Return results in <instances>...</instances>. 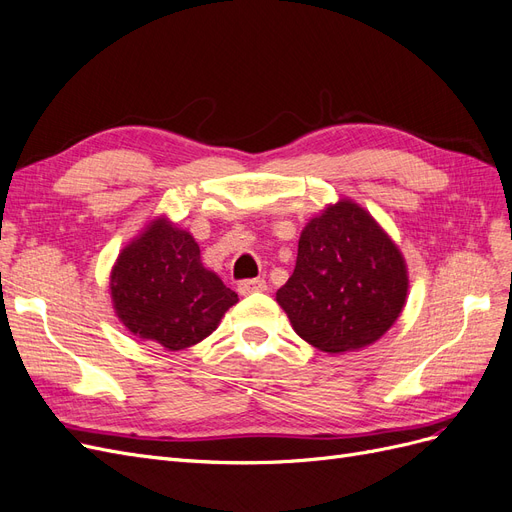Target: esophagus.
I'll return each instance as SVG.
<instances>
[{
	"instance_id": "obj_1",
	"label": "esophagus",
	"mask_w": 512,
	"mask_h": 512,
	"mask_svg": "<svg viewBox=\"0 0 512 512\" xmlns=\"http://www.w3.org/2000/svg\"><path fill=\"white\" fill-rule=\"evenodd\" d=\"M237 290L241 292V294H252V292H265L267 290V282L265 280H243V282H239V286H237Z\"/></svg>"
}]
</instances>
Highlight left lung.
<instances>
[{"label":"left lung","instance_id":"1","mask_svg":"<svg viewBox=\"0 0 512 512\" xmlns=\"http://www.w3.org/2000/svg\"><path fill=\"white\" fill-rule=\"evenodd\" d=\"M406 297L408 269L399 247L350 198L307 222L297 265L275 292L297 335L329 354L378 342Z\"/></svg>","mask_w":512,"mask_h":512}]
</instances>
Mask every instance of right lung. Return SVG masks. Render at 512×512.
I'll return each instance as SVG.
<instances>
[{
  "mask_svg": "<svg viewBox=\"0 0 512 512\" xmlns=\"http://www.w3.org/2000/svg\"><path fill=\"white\" fill-rule=\"evenodd\" d=\"M111 299L130 333L173 352L203 342L239 301L205 269L190 232L166 218L123 247L111 271Z\"/></svg>",
  "mask_w": 512,
  "mask_h": 512,
  "instance_id": "obj_1",
  "label": "right lung"
}]
</instances>
